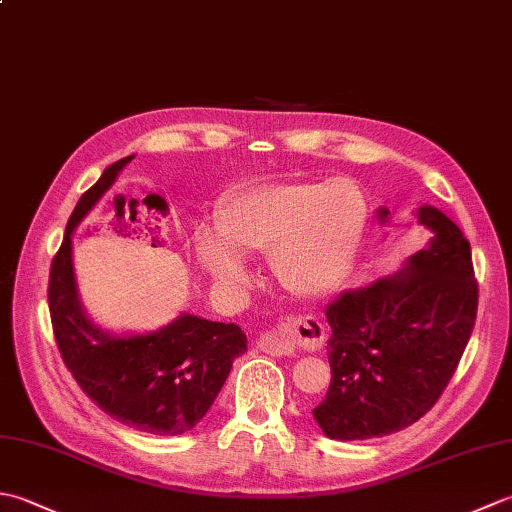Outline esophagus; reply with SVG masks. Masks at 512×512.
I'll return each instance as SVG.
<instances>
[{
	"instance_id": "1",
	"label": "esophagus",
	"mask_w": 512,
	"mask_h": 512,
	"mask_svg": "<svg viewBox=\"0 0 512 512\" xmlns=\"http://www.w3.org/2000/svg\"><path fill=\"white\" fill-rule=\"evenodd\" d=\"M323 341V328L312 317H288L281 321L277 330H268L257 339V347L266 354L286 356L295 352V347H319Z\"/></svg>"
}]
</instances>
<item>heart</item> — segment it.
I'll return each mask as SVG.
<instances>
[{"instance_id":"1","label":"heart","mask_w":512,"mask_h":512,"mask_svg":"<svg viewBox=\"0 0 512 512\" xmlns=\"http://www.w3.org/2000/svg\"><path fill=\"white\" fill-rule=\"evenodd\" d=\"M363 200L350 182H279L233 195L198 233L195 262L220 286L246 281L244 262L268 257L277 284L310 299L332 290L352 264Z\"/></svg>"}]
</instances>
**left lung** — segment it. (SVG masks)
I'll return each mask as SVG.
<instances>
[{"instance_id":"8db88e82","label":"left lung","mask_w":512,"mask_h":512,"mask_svg":"<svg viewBox=\"0 0 512 512\" xmlns=\"http://www.w3.org/2000/svg\"><path fill=\"white\" fill-rule=\"evenodd\" d=\"M418 224L429 244L402 270L325 306L330 389L314 420L332 440H369L409 427L442 396L471 339L477 281L469 239L436 206ZM387 222L389 211L378 209Z\"/></svg>"}]
</instances>
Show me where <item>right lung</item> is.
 I'll list each match as a JSON object with an SVG mask.
<instances>
[{
	"instance_id": "add662e5",
	"label": "right lung",
	"mask_w": 512,
	"mask_h": 512,
	"mask_svg": "<svg viewBox=\"0 0 512 512\" xmlns=\"http://www.w3.org/2000/svg\"><path fill=\"white\" fill-rule=\"evenodd\" d=\"M132 160L127 156L107 167L76 202L50 266V319L65 367L92 402L132 429L182 436L211 409L233 361L246 352V334L235 323L187 312L154 332L112 334L85 314L74 277L72 233Z\"/></svg>"
}]
</instances>
